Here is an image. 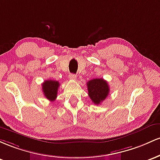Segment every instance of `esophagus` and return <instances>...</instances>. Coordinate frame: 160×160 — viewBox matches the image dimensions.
Returning a JSON list of instances; mask_svg holds the SVG:
<instances>
[{
	"mask_svg": "<svg viewBox=\"0 0 160 160\" xmlns=\"http://www.w3.org/2000/svg\"><path fill=\"white\" fill-rule=\"evenodd\" d=\"M76 75L75 74H69V78H70L71 80H75L76 79Z\"/></svg>",
	"mask_w": 160,
	"mask_h": 160,
	"instance_id": "esophagus-1",
	"label": "esophagus"
}]
</instances>
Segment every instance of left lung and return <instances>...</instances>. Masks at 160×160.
I'll return each mask as SVG.
<instances>
[{
    "mask_svg": "<svg viewBox=\"0 0 160 160\" xmlns=\"http://www.w3.org/2000/svg\"><path fill=\"white\" fill-rule=\"evenodd\" d=\"M89 98L94 104H100L107 98L109 93V85L103 78H94L87 83Z\"/></svg>",
    "mask_w": 160,
    "mask_h": 160,
    "instance_id": "obj_1",
    "label": "left lung"
}]
</instances>
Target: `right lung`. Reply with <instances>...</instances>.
Instances as JSON below:
<instances>
[{
  "mask_svg": "<svg viewBox=\"0 0 160 160\" xmlns=\"http://www.w3.org/2000/svg\"><path fill=\"white\" fill-rule=\"evenodd\" d=\"M60 83L55 80H46L42 84V91L44 97L51 101H54L57 97Z\"/></svg>",
  "mask_w": 160,
  "mask_h": 160,
  "instance_id": "obj_1",
  "label": "right lung"
}]
</instances>
